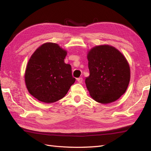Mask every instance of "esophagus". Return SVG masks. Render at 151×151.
<instances>
[{
	"label": "esophagus",
	"mask_w": 151,
	"mask_h": 151,
	"mask_svg": "<svg viewBox=\"0 0 151 151\" xmlns=\"http://www.w3.org/2000/svg\"><path fill=\"white\" fill-rule=\"evenodd\" d=\"M77 81H78L79 83H83V78H82V77H79V78L77 79Z\"/></svg>",
	"instance_id": "esophagus-1"
}]
</instances>
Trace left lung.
I'll return each instance as SVG.
<instances>
[{"mask_svg":"<svg viewBox=\"0 0 151 151\" xmlns=\"http://www.w3.org/2000/svg\"><path fill=\"white\" fill-rule=\"evenodd\" d=\"M90 75L85 83L91 98L108 104L119 99L125 93L130 79L127 59L118 50L109 45H99L88 53Z\"/></svg>","mask_w":151,"mask_h":151,"instance_id":"1","label":"left lung"}]
</instances>
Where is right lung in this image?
<instances>
[{
    "label": "right lung",
    "mask_w": 151,
    "mask_h": 151,
    "mask_svg": "<svg viewBox=\"0 0 151 151\" xmlns=\"http://www.w3.org/2000/svg\"><path fill=\"white\" fill-rule=\"evenodd\" d=\"M65 50L57 43H46L36 50L25 71L29 93L39 101L52 103L63 98L75 83L70 64H66Z\"/></svg>",
    "instance_id": "add662e5"
}]
</instances>
